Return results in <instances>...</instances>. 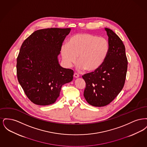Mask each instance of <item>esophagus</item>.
I'll use <instances>...</instances> for the list:
<instances>
[{"label": "esophagus", "mask_w": 147, "mask_h": 147, "mask_svg": "<svg viewBox=\"0 0 147 147\" xmlns=\"http://www.w3.org/2000/svg\"><path fill=\"white\" fill-rule=\"evenodd\" d=\"M74 77L75 78H79V75L78 74H77V73H74Z\"/></svg>", "instance_id": "34e87169"}]
</instances>
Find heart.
Returning <instances> with one entry per match:
<instances>
[{"label": "heart", "instance_id": "b5f03b06", "mask_svg": "<svg viewBox=\"0 0 147 147\" xmlns=\"http://www.w3.org/2000/svg\"><path fill=\"white\" fill-rule=\"evenodd\" d=\"M61 55L65 67L76 63L78 69L92 72L98 70L105 63L109 52V41L102 37L88 33L71 36L68 44L61 47Z\"/></svg>", "mask_w": 147, "mask_h": 147}]
</instances>
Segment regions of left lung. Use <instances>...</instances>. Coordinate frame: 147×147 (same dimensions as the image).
Here are the masks:
<instances>
[{
  "label": "left lung",
  "mask_w": 147,
  "mask_h": 147,
  "mask_svg": "<svg viewBox=\"0 0 147 147\" xmlns=\"http://www.w3.org/2000/svg\"><path fill=\"white\" fill-rule=\"evenodd\" d=\"M109 37V52L105 63L98 70L84 74V96L93 106L109 104L123 88L128 61L122 40L111 29L105 28Z\"/></svg>",
  "instance_id": "left-lung-1"
}]
</instances>
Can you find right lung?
<instances>
[{
  "label": "right lung",
  "instance_id": "1",
  "mask_svg": "<svg viewBox=\"0 0 147 147\" xmlns=\"http://www.w3.org/2000/svg\"><path fill=\"white\" fill-rule=\"evenodd\" d=\"M71 28L38 30L24 41L17 58L19 83L35 104L46 106L56 102L64 84L73 78V70L62 67L58 56Z\"/></svg>",
  "mask_w": 147,
  "mask_h": 147
}]
</instances>
